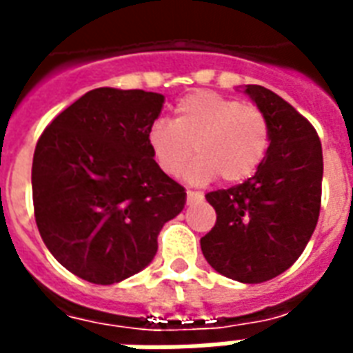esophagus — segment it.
Masks as SVG:
<instances>
[{"instance_id": "esophagus-1", "label": "esophagus", "mask_w": 353, "mask_h": 353, "mask_svg": "<svg viewBox=\"0 0 353 353\" xmlns=\"http://www.w3.org/2000/svg\"><path fill=\"white\" fill-rule=\"evenodd\" d=\"M204 199L202 192H194V191H187V204H194V202H200Z\"/></svg>"}]
</instances>
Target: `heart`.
I'll return each mask as SVG.
<instances>
[{
	"mask_svg": "<svg viewBox=\"0 0 353 353\" xmlns=\"http://www.w3.org/2000/svg\"><path fill=\"white\" fill-rule=\"evenodd\" d=\"M268 143V121L257 105L210 90L181 98L172 123L157 121L147 130V147L166 176H179L194 151L196 161L185 176L192 185L215 176L223 183L244 181L265 161Z\"/></svg>",
	"mask_w": 353,
	"mask_h": 353,
	"instance_id": "b5f03b06",
	"label": "heart"
}]
</instances>
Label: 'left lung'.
Here are the masks:
<instances>
[{
	"instance_id": "obj_1",
	"label": "left lung",
	"mask_w": 353,
	"mask_h": 353,
	"mask_svg": "<svg viewBox=\"0 0 353 353\" xmlns=\"http://www.w3.org/2000/svg\"><path fill=\"white\" fill-rule=\"evenodd\" d=\"M242 88L266 115L270 143L248 181L208 192L217 221L200 248L223 276L261 283L301 257L318 225L323 154L314 126L293 105L259 85Z\"/></svg>"
}]
</instances>
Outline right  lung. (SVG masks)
Wrapping results in <instances>:
<instances>
[{
    "mask_svg": "<svg viewBox=\"0 0 353 353\" xmlns=\"http://www.w3.org/2000/svg\"><path fill=\"white\" fill-rule=\"evenodd\" d=\"M164 96L94 88L45 128L32 164L35 223L60 265L111 285L143 270L187 192L162 172L147 130Z\"/></svg>",
    "mask_w": 353,
    "mask_h": 353,
    "instance_id": "1",
    "label": "right lung"
}]
</instances>
